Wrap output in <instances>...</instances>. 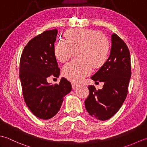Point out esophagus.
<instances>
[{"instance_id":"1","label":"esophagus","mask_w":147,"mask_h":147,"mask_svg":"<svg viewBox=\"0 0 147 147\" xmlns=\"http://www.w3.org/2000/svg\"><path fill=\"white\" fill-rule=\"evenodd\" d=\"M78 86H79L78 84H77L76 82H71V87H72L73 89H75L76 88H77Z\"/></svg>"}]
</instances>
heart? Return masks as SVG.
<instances>
[{
    "label": "heart",
    "instance_id": "b5f03b06",
    "mask_svg": "<svg viewBox=\"0 0 147 147\" xmlns=\"http://www.w3.org/2000/svg\"><path fill=\"white\" fill-rule=\"evenodd\" d=\"M66 41L59 40L55 47L56 59L65 62L77 51V60L68 62L62 68L63 75L74 82H79L90 74L92 66L101 67L109 59V40L98 30L87 28L71 29L66 32Z\"/></svg>",
    "mask_w": 147,
    "mask_h": 147
}]
</instances>
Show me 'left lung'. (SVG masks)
I'll use <instances>...</instances> for the list:
<instances>
[{
    "label": "left lung",
    "mask_w": 147,
    "mask_h": 147,
    "mask_svg": "<svg viewBox=\"0 0 147 147\" xmlns=\"http://www.w3.org/2000/svg\"><path fill=\"white\" fill-rule=\"evenodd\" d=\"M131 76L130 53L119 36L112 35V47L109 59L91 79L103 82L101 89L89 86V96L85 100L87 111L92 117L108 120L118 112L127 94Z\"/></svg>",
    "instance_id": "1"
}]
</instances>
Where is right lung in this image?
<instances>
[{
  "mask_svg": "<svg viewBox=\"0 0 147 147\" xmlns=\"http://www.w3.org/2000/svg\"><path fill=\"white\" fill-rule=\"evenodd\" d=\"M58 30L44 31L30 40L20 62V79L26 105L38 118L47 120L60 109L63 97L71 90L70 82L62 77L59 84L47 82L50 76L58 77L59 68L55 55Z\"/></svg>",
  "mask_w": 147,
  "mask_h": 147,
  "instance_id": "right-lung-1",
  "label": "right lung"
}]
</instances>
